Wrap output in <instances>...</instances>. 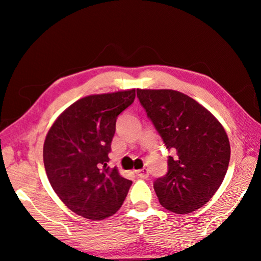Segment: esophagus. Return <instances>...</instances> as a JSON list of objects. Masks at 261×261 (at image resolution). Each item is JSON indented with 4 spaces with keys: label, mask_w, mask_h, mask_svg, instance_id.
<instances>
[{
    "label": "esophagus",
    "mask_w": 261,
    "mask_h": 261,
    "mask_svg": "<svg viewBox=\"0 0 261 261\" xmlns=\"http://www.w3.org/2000/svg\"><path fill=\"white\" fill-rule=\"evenodd\" d=\"M136 174H137V176H138V177H140V178H147L148 175H149L148 170L146 169V168H143V169L137 170Z\"/></svg>",
    "instance_id": "1"
}]
</instances>
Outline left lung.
Here are the masks:
<instances>
[{"mask_svg":"<svg viewBox=\"0 0 261 261\" xmlns=\"http://www.w3.org/2000/svg\"><path fill=\"white\" fill-rule=\"evenodd\" d=\"M137 98L166 145L168 171L154 180L159 201L176 214L204 206L228 170L230 145L220 122L190 96L173 90H137Z\"/></svg>","mask_w":261,"mask_h":261,"instance_id":"1","label":"left lung"}]
</instances>
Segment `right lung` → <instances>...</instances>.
<instances>
[{"label": "right lung", "mask_w": 261, "mask_h": 261, "mask_svg": "<svg viewBox=\"0 0 261 261\" xmlns=\"http://www.w3.org/2000/svg\"><path fill=\"white\" fill-rule=\"evenodd\" d=\"M136 90L85 96L64 110L43 144L47 177L74 213L103 220L121 208L132 182L109 168L116 120L132 105Z\"/></svg>", "instance_id": "right-lung-1"}]
</instances>
